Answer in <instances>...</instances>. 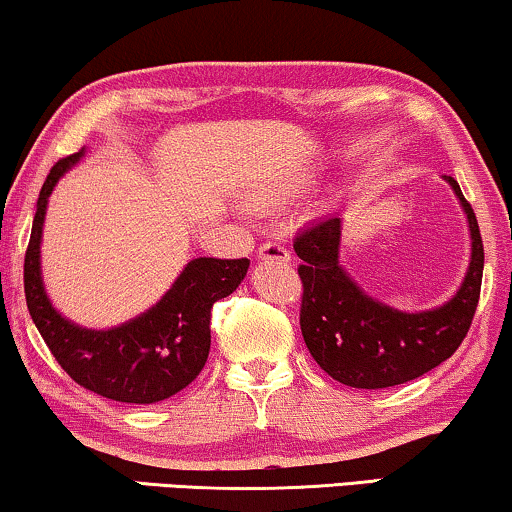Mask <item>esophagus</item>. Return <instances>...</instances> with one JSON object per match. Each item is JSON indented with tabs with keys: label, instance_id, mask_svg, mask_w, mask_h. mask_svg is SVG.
Returning a JSON list of instances; mask_svg holds the SVG:
<instances>
[{
	"label": "esophagus",
	"instance_id": "obj_1",
	"mask_svg": "<svg viewBox=\"0 0 512 512\" xmlns=\"http://www.w3.org/2000/svg\"><path fill=\"white\" fill-rule=\"evenodd\" d=\"M258 261H268V263H289L291 254L284 244L279 242H265L261 249H258Z\"/></svg>",
	"mask_w": 512,
	"mask_h": 512
}]
</instances>
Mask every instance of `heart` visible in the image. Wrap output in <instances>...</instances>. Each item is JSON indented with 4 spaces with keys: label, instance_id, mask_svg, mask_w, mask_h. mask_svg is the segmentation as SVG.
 <instances>
[{
    "label": "heart",
    "instance_id": "heart-1",
    "mask_svg": "<svg viewBox=\"0 0 512 512\" xmlns=\"http://www.w3.org/2000/svg\"><path fill=\"white\" fill-rule=\"evenodd\" d=\"M319 170L314 165H293L286 170H279L275 174L254 181L249 186V198L258 202V205H286V202L300 198V195L310 191L317 184Z\"/></svg>",
    "mask_w": 512,
    "mask_h": 512
}]
</instances>
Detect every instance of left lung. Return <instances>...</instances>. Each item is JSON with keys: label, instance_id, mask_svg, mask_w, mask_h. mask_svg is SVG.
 I'll return each mask as SVG.
<instances>
[{"label": "left lung", "instance_id": "left-lung-1", "mask_svg": "<svg viewBox=\"0 0 512 512\" xmlns=\"http://www.w3.org/2000/svg\"><path fill=\"white\" fill-rule=\"evenodd\" d=\"M452 186L471 233V261L457 293L422 312L396 310L368 296L340 263L342 216L333 214L300 230L293 249L303 265L300 331L312 359L333 380L354 389H384L429 373L457 352L480 298L485 249L471 205Z\"/></svg>", "mask_w": 512, "mask_h": 512}]
</instances>
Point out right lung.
<instances>
[{
	"mask_svg": "<svg viewBox=\"0 0 512 512\" xmlns=\"http://www.w3.org/2000/svg\"><path fill=\"white\" fill-rule=\"evenodd\" d=\"M83 153L55 163L41 186L25 254L27 310L55 361L76 384L121 403L165 401L205 368L212 345V305L242 284L249 258H193L156 305L125 324L86 328L67 319L55 310L41 277V235L53 188Z\"/></svg>",
	"mask_w": 512,
	"mask_h": 512,
	"instance_id": "obj_1",
	"label": "right lung"
}]
</instances>
